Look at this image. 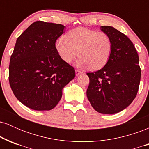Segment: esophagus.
I'll list each match as a JSON object with an SVG mask.
<instances>
[{
  "label": "esophagus",
  "instance_id": "obj_1",
  "mask_svg": "<svg viewBox=\"0 0 149 149\" xmlns=\"http://www.w3.org/2000/svg\"><path fill=\"white\" fill-rule=\"evenodd\" d=\"M83 73V72L79 71V70H76V76H78V75L80 74V73Z\"/></svg>",
  "mask_w": 149,
  "mask_h": 149
}]
</instances>
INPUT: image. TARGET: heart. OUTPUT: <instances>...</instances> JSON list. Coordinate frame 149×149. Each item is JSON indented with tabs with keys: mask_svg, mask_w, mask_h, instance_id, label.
<instances>
[{
	"mask_svg": "<svg viewBox=\"0 0 149 149\" xmlns=\"http://www.w3.org/2000/svg\"><path fill=\"white\" fill-rule=\"evenodd\" d=\"M58 55L64 62L70 64L79 54L77 66L97 71L103 68L112 52V41L104 32L85 27H77L55 42Z\"/></svg>",
	"mask_w": 149,
	"mask_h": 149,
	"instance_id": "heart-1",
	"label": "heart"
}]
</instances>
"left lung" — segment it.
<instances>
[{
	"label": "left lung",
	"instance_id": "obj_1",
	"mask_svg": "<svg viewBox=\"0 0 149 149\" xmlns=\"http://www.w3.org/2000/svg\"><path fill=\"white\" fill-rule=\"evenodd\" d=\"M100 29L111 39L112 52L102 69L87 73V97L97 112L114 114L127 108L136 96L141 79L139 55L127 36L109 26Z\"/></svg>",
	"mask_w": 149,
	"mask_h": 149
}]
</instances>
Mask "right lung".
<instances>
[{
	"instance_id": "right-lung-1",
	"label": "right lung",
	"mask_w": 149,
	"mask_h": 149,
	"mask_svg": "<svg viewBox=\"0 0 149 149\" xmlns=\"http://www.w3.org/2000/svg\"><path fill=\"white\" fill-rule=\"evenodd\" d=\"M65 28L35 22L17 39L10 61V85L16 98L33 110L54 109L63 88L76 76L74 68L61 60L55 49Z\"/></svg>"
}]
</instances>
